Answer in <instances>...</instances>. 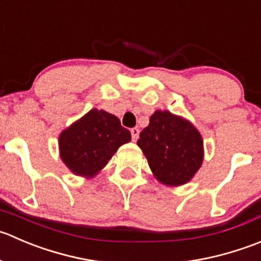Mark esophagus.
I'll return each mask as SVG.
<instances>
[{"mask_svg":"<svg viewBox=\"0 0 261 261\" xmlns=\"http://www.w3.org/2000/svg\"><path fill=\"white\" fill-rule=\"evenodd\" d=\"M130 134H132V139H133V141H137L139 136V129L138 128H132Z\"/></svg>","mask_w":261,"mask_h":261,"instance_id":"34e87169","label":"esophagus"}]
</instances>
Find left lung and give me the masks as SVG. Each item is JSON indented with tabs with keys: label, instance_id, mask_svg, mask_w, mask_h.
I'll use <instances>...</instances> for the list:
<instances>
[{
	"label": "left lung",
	"instance_id": "obj_1",
	"mask_svg": "<svg viewBox=\"0 0 261 261\" xmlns=\"http://www.w3.org/2000/svg\"><path fill=\"white\" fill-rule=\"evenodd\" d=\"M137 144L154 176L166 185L189 181L203 162V139L192 123L170 112L157 110Z\"/></svg>",
	"mask_w": 261,
	"mask_h": 261
}]
</instances>
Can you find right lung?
Returning <instances> with one entry per match:
<instances>
[{
	"instance_id": "add662e5",
	"label": "right lung",
	"mask_w": 261,
	"mask_h": 261,
	"mask_svg": "<svg viewBox=\"0 0 261 261\" xmlns=\"http://www.w3.org/2000/svg\"><path fill=\"white\" fill-rule=\"evenodd\" d=\"M129 141L130 132L115 115L92 109L61 133V159L73 174L91 177Z\"/></svg>"
}]
</instances>
